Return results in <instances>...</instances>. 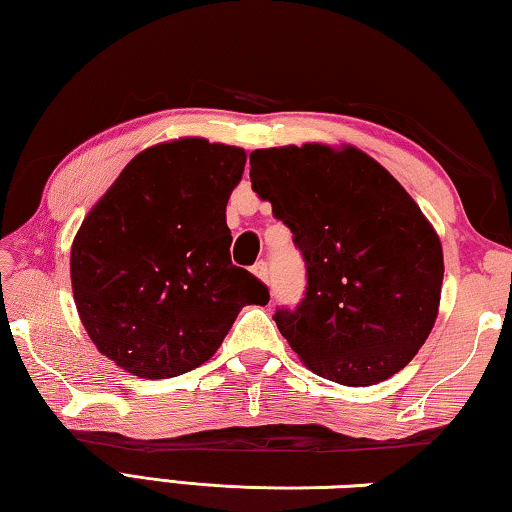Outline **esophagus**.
I'll return each instance as SVG.
<instances>
[{
	"label": "esophagus",
	"instance_id": "obj_1",
	"mask_svg": "<svg viewBox=\"0 0 512 512\" xmlns=\"http://www.w3.org/2000/svg\"><path fill=\"white\" fill-rule=\"evenodd\" d=\"M253 273H255L262 282H268V266H266V262H257V264L253 266Z\"/></svg>",
	"mask_w": 512,
	"mask_h": 512
}]
</instances>
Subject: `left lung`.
Masks as SVG:
<instances>
[{
	"label": "left lung",
	"instance_id": "left-lung-1",
	"mask_svg": "<svg viewBox=\"0 0 512 512\" xmlns=\"http://www.w3.org/2000/svg\"><path fill=\"white\" fill-rule=\"evenodd\" d=\"M250 183L307 266L305 298L273 316L293 352L343 386L400 372L436 323L445 273L418 203L354 146L257 149Z\"/></svg>",
	"mask_w": 512,
	"mask_h": 512
}]
</instances>
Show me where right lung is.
I'll list each match as a JSON object with an SVG mask.
<instances>
[{"label": "right lung", "instance_id": "add662e5", "mask_svg": "<svg viewBox=\"0 0 512 512\" xmlns=\"http://www.w3.org/2000/svg\"><path fill=\"white\" fill-rule=\"evenodd\" d=\"M246 167L203 137L126 164L72 244L74 302L92 343L144 379L178 377L219 350L241 307L268 289L230 259L225 205Z\"/></svg>", "mask_w": 512, "mask_h": 512}]
</instances>
